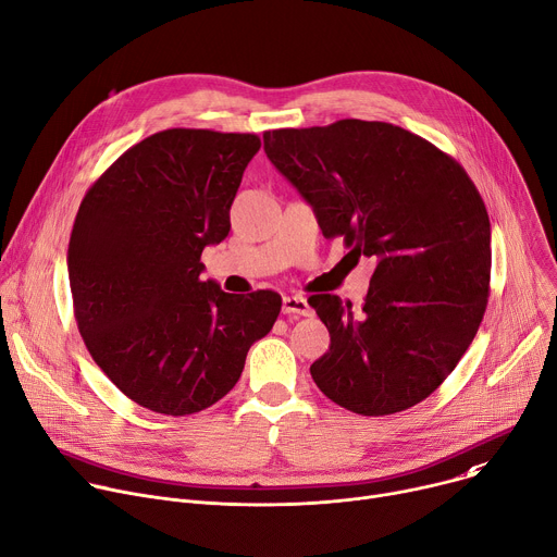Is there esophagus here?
<instances>
[{
    "mask_svg": "<svg viewBox=\"0 0 557 557\" xmlns=\"http://www.w3.org/2000/svg\"><path fill=\"white\" fill-rule=\"evenodd\" d=\"M282 313L293 315V318H307V315H311L313 311H311V307H309L307 297H301V295H286L284 301H282Z\"/></svg>",
    "mask_w": 557,
    "mask_h": 557,
    "instance_id": "34e87169",
    "label": "esophagus"
}]
</instances>
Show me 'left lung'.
<instances>
[{"label": "left lung", "instance_id": "1", "mask_svg": "<svg viewBox=\"0 0 557 557\" xmlns=\"http://www.w3.org/2000/svg\"><path fill=\"white\" fill-rule=\"evenodd\" d=\"M264 150L326 239L377 262L360 311L337 295L309 297L331 333L311 364L315 384L358 416L416 407L458 367L486 311L491 224L475 184L437 146L386 122L267 131Z\"/></svg>", "mask_w": 557, "mask_h": 557}]
</instances>
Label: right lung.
<instances>
[{
  "label": "right lung",
  "mask_w": 557,
  "mask_h": 557,
  "mask_svg": "<svg viewBox=\"0 0 557 557\" xmlns=\"http://www.w3.org/2000/svg\"><path fill=\"white\" fill-rule=\"evenodd\" d=\"M252 133L169 128L131 146L84 195L69 280L95 364L139 407L209 409L239 380L246 352L282 309L275 290L224 293L201 282V250L231 231Z\"/></svg>",
  "instance_id": "1"
}]
</instances>
